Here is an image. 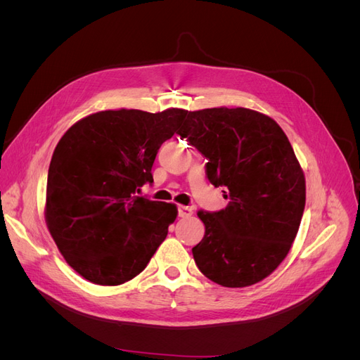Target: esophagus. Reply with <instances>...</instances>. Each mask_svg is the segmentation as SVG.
Returning <instances> with one entry per match:
<instances>
[{
	"instance_id": "34e87169",
	"label": "esophagus",
	"mask_w": 360,
	"mask_h": 360,
	"mask_svg": "<svg viewBox=\"0 0 360 360\" xmlns=\"http://www.w3.org/2000/svg\"><path fill=\"white\" fill-rule=\"evenodd\" d=\"M192 209L191 207H184V205H179V216L180 217H191L192 216Z\"/></svg>"
}]
</instances>
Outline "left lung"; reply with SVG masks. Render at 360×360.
<instances>
[{
    "label": "left lung",
    "mask_w": 360,
    "mask_h": 360,
    "mask_svg": "<svg viewBox=\"0 0 360 360\" xmlns=\"http://www.w3.org/2000/svg\"><path fill=\"white\" fill-rule=\"evenodd\" d=\"M177 134L209 160L205 176L228 201L198 212L205 234L192 248L195 263L222 287L257 284L287 257L304 210V177L287 135L246 108L189 112Z\"/></svg>",
    "instance_id": "obj_1"
}]
</instances>
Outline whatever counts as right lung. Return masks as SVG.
Here are the masks:
<instances>
[{
    "label": "right lung",
    "instance_id": "add662e5",
    "mask_svg": "<svg viewBox=\"0 0 360 360\" xmlns=\"http://www.w3.org/2000/svg\"><path fill=\"white\" fill-rule=\"evenodd\" d=\"M186 115L177 108L102 111L60 139L48 171L46 224L63 257L85 279L124 284L165 240L176 205L139 192L153 183L158 151Z\"/></svg>",
    "mask_w": 360,
    "mask_h": 360
}]
</instances>
